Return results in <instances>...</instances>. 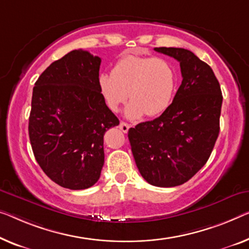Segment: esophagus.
Masks as SVG:
<instances>
[{
  "mask_svg": "<svg viewBox=\"0 0 249 249\" xmlns=\"http://www.w3.org/2000/svg\"><path fill=\"white\" fill-rule=\"evenodd\" d=\"M118 127H120V129L123 133H127L128 129H129V125L127 123H125V122H121L120 126H118Z\"/></svg>",
  "mask_w": 249,
  "mask_h": 249,
  "instance_id": "1",
  "label": "esophagus"
}]
</instances>
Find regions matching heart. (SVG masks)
<instances>
[{
	"label": "heart",
	"mask_w": 249,
	"mask_h": 249,
	"mask_svg": "<svg viewBox=\"0 0 249 249\" xmlns=\"http://www.w3.org/2000/svg\"><path fill=\"white\" fill-rule=\"evenodd\" d=\"M178 75L174 66L164 58L125 55L112 70L102 73L98 86L106 105L113 112L120 109L128 96L125 115L137 120L144 114L155 117L171 105L177 90Z\"/></svg>",
	"instance_id": "1"
}]
</instances>
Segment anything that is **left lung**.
Listing matches in <instances>:
<instances>
[{
	"instance_id": "obj_1",
	"label": "left lung",
	"mask_w": 249,
	"mask_h": 249,
	"mask_svg": "<svg viewBox=\"0 0 249 249\" xmlns=\"http://www.w3.org/2000/svg\"><path fill=\"white\" fill-rule=\"evenodd\" d=\"M180 62L182 83L161 116L129 128L137 169L148 183L183 184L206 164L219 135L222 95L209 65L183 48H154Z\"/></svg>"
}]
</instances>
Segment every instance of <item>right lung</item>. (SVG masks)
Wrapping results in <instances>:
<instances>
[{
    "instance_id": "add662e5",
    "label": "right lung",
    "mask_w": 249,
    "mask_h": 249,
    "mask_svg": "<svg viewBox=\"0 0 249 249\" xmlns=\"http://www.w3.org/2000/svg\"><path fill=\"white\" fill-rule=\"evenodd\" d=\"M102 59L72 50L36 81L29 117L33 154L62 188L83 190L97 182L104 165V134L120 124L98 86Z\"/></svg>"
}]
</instances>
